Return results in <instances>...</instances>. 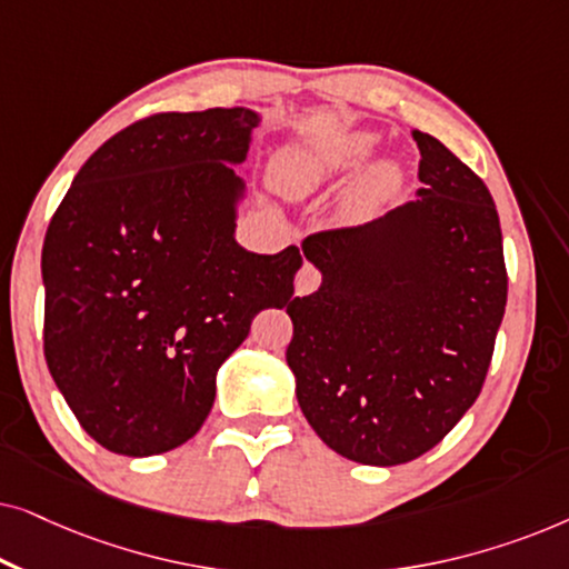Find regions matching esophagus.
<instances>
[{"label":"esophagus","mask_w":569,"mask_h":569,"mask_svg":"<svg viewBox=\"0 0 569 569\" xmlns=\"http://www.w3.org/2000/svg\"><path fill=\"white\" fill-rule=\"evenodd\" d=\"M318 284H321V271H318L313 263L306 261L300 267L298 274H295V292H298L300 298H302V295L316 292Z\"/></svg>","instance_id":"1"}]
</instances>
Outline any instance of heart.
I'll use <instances>...</instances> for the list:
<instances>
[{
    "label": "heart",
    "instance_id": "obj_1",
    "mask_svg": "<svg viewBox=\"0 0 569 569\" xmlns=\"http://www.w3.org/2000/svg\"><path fill=\"white\" fill-rule=\"evenodd\" d=\"M372 147H376V139L362 134V131L329 139V142L295 144L279 154L274 178L282 191L292 193V197H306V193L321 189L323 183L333 181V178H341L360 168L370 158ZM393 183L396 170L386 166L372 176L370 189L386 191Z\"/></svg>",
    "mask_w": 569,
    "mask_h": 569
}]
</instances>
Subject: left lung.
I'll use <instances>...</instances> for the list:
<instances>
[{"label": "left lung", "mask_w": 569, "mask_h": 569, "mask_svg": "<svg viewBox=\"0 0 569 569\" xmlns=\"http://www.w3.org/2000/svg\"><path fill=\"white\" fill-rule=\"evenodd\" d=\"M411 137L419 197L302 240L323 282L287 306L302 415L365 466L415 461L453 430L485 386L508 302L492 193L438 139Z\"/></svg>", "instance_id": "8db88e82"}]
</instances>
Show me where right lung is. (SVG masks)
Returning <instances> with one entry per match:
<instances>
[{
  "mask_svg": "<svg viewBox=\"0 0 569 569\" xmlns=\"http://www.w3.org/2000/svg\"><path fill=\"white\" fill-rule=\"evenodd\" d=\"M259 116L154 113L90 154L43 240V355L92 440L154 456L199 432L214 376L251 321L292 302L298 246L236 243Z\"/></svg>",
  "mask_w": 569,
  "mask_h": 569,
  "instance_id": "right-lung-1",
  "label": "right lung"
}]
</instances>
